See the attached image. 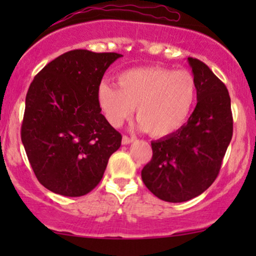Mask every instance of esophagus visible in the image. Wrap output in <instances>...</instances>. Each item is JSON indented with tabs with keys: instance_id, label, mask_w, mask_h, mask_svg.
Instances as JSON below:
<instances>
[{
	"instance_id": "34e87169",
	"label": "esophagus",
	"mask_w": 256,
	"mask_h": 256,
	"mask_svg": "<svg viewBox=\"0 0 256 256\" xmlns=\"http://www.w3.org/2000/svg\"><path fill=\"white\" fill-rule=\"evenodd\" d=\"M134 138H132V137H128V136H122V144H130V143H132L134 142Z\"/></svg>"
}]
</instances>
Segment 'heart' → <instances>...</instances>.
I'll list each match as a JSON object with an SVG mask.
<instances>
[{"instance_id": "heart-1", "label": "heart", "mask_w": 256, "mask_h": 256, "mask_svg": "<svg viewBox=\"0 0 256 256\" xmlns=\"http://www.w3.org/2000/svg\"><path fill=\"white\" fill-rule=\"evenodd\" d=\"M118 84L98 85V101L107 122L118 128L136 107L140 128L154 137L168 136L184 126L198 95L195 78L185 70L132 68L119 76Z\"/></svg>"}]
</instances>
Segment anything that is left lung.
Here are the masks:
<instances>
[{
  "instance_id": "left-lung-1",
  "label": "left lung",
  "mask_w": 256,
  "mask_h": 256,
  "mask_svg": "<svg viewBox=\"0 0 256 256\" xmlns=\"http://www.w3.org/2000/svg\"><path fill=\"white\" fill-rule=\"evenodd\" d=\"M188 62L198 86V104L178 131L152 140V158L142 170L146 186L173 204L189 201L213 184L234 131L225 84L202 61L188 58Z\"/></svg>"
}]
</instances>
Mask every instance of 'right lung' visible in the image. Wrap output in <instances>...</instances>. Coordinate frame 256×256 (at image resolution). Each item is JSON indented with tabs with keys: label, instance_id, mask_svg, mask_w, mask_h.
<instances>
[{
	"label": "right lung",
	"instance_id": "right-lung-1",
	"mask_svg": "<svg viewBox=\"0 0 256 256\" xmlns=\"http://www.w3.org/2000/svg\"><path fill=\"white\" fill-rule=\"evenodd\" d=\"M116 52H67L34 78L22 140L40 184L58 195H86L101 182L122 134L101 114L98 89Z\"/></svg>",
	"mask_w": 256,
	"mask_h": 256
}]
</instances>
